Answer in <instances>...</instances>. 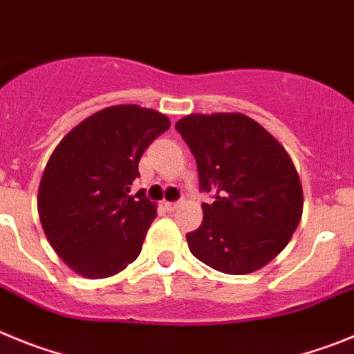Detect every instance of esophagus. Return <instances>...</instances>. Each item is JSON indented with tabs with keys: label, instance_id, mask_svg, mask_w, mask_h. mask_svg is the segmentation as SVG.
<instances>
[{
	"label": "esophagus",
	"instance_id": "esophagus-1",
	"mask_svg": "<svg viewBox=\"0 0 354 354\" xmlns=\"http://www.w3.org/2000/svg\"><path fill=\"white\" fill-rule=\"evenodd\" d=\"M180 205H181V201H176V203H165V208L169 209V212H173V209H176Z\"/></svg>",
	"mask_w": 354,
	"mask_h": 354
}]
</instances>
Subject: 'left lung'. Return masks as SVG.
Instances as JSON below:
<instances>
[{"label": "left lung", "instance_id": "obj_1", "mask_svg": "<svg viewBox=\"0 0 354 354\" xmlns=\"http://www.w3.org/2000/svg\"><path fill=\"white\" fill-rule=\"evenodd\" d=\"M176 130L189 145L203 203V224L187 234L190 252L209 268L245 275L275 259L304 213V189L286 148L241 113L187 114Z\"/></svg>", "mask_w": 354, "mask_h": 354}]
</instances>
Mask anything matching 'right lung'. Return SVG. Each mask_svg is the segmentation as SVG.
<instances>
[{
  "label": "right lung",
  "mask_w": 354,
  "mask_h": 354,
  "mask_svg": "<svg viewBox=\"0 0 354 354\" xmlns=\"http://www.w3.org/2000/svg\"><path fill=\"white\" fill-rule=\"evenodd\" d=\"M165 114L136 104L82 120L54 148L38 187L47 241L72 272L106 279L141 254L157 205L129 196L145 149L169 129Z\"/></svg>",
  "instance_id": "right-lung-1"
}]
</instances>
